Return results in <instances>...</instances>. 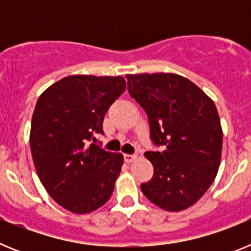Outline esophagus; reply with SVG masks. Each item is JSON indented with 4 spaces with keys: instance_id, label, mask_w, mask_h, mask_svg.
I'll list each match as a JSON object with an SVG mask.
<instances>
[{
    "instance_id": "34e87169",
    "label": "esophagus",
    "mask_w": 251,
    "mask_h": 251,
    "mask_svg": "<svg viewBox=\"0 0 251 251\" xmlns=\"http://www.w3.org/2000/svg\"><path fill=\"white\" fill-rule=\"evenodd\" d=\"M137 159V156L134 154H124V161L127 162V163H132Z\"/></svg>"
}]
</instances>
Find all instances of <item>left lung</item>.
<instances>
[{"instance_id":"8db88e82","label":"left lung","mask_w":251,"mask_h":251,"mask_svg":"<svg viewBox=\"0 0 251 251\" xmlns=\"http://www.w3.org/2000/svg\"><path fill=\"white\" fill-rule=\"evenodd\" d=\"M128 92L148 115L151 138L163 152H146L154 174L141 190L176 212L195 205L220 167L223 128L216 105L187 77L174 73L127 74Z\"/></svg>"}]
</instances>
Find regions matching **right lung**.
<instances>
[{"label":"right lung","mask_w":251,"mask_h":251,"mask_svg":"<svg viewBox=\"0 0 251 251\" xmlns=\"http://www.w3.org/2000/svg\"><path fill=\"white\" fill-rule=\"evenodd\" d=\"M124 90L121 75H69L37 100L30 130L35 168L51 199L73 214L95 211L112 196L123 154L88 143L103 134L104 115Z\"/></svg>","instance_id":"1"}]
</instances>
